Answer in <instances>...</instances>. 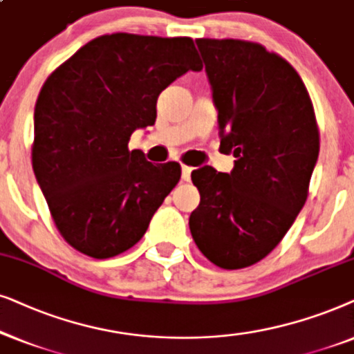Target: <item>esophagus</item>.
Listing matches in <instances>:
<instances>
[{
  "label": "esophagus",
  "instance_id": "1",
  "mask_svg": "<svg viewBox=\"0 0 354 354\" xmlns=\"http://www.w3.org/2000/svg\"><path fill=\"white\" fill-rule=\"evenodd\" d=\"M191 171H192L191 167H187V165H183V167H181V176H183V180L189 181V180H191Z\"/></svg>",
  "mask_w": 354,
  "mask_h": 354
}]
</instances>
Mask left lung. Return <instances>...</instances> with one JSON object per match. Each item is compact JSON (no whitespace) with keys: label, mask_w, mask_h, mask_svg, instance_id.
<instances>
[{"label":"left lung","mask_w":354,"mask_h":354,"mask_svg":"<svg viewBox=\"0 0 354 354\" xmlns=\"http://www.w3.org/2000/svg\"><path fill=\"white\" fill-rule=\"evenodd\" d=\"M218 110L220 149L232 173L194 169L201 204L189 216L197 248L236 270L277 248L308 199L319 157L314 106L299 74L261 44L196 40Z\"/></svg>","instance_id":"left-lung-1"}]
</instances>
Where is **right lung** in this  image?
Instances as JSON below:
<instances>
[{"label":"right lung","instance_id":"right-lung-1","mask_svg":"<svg viewBox=\"0 0 354 354\" xmlns=\"http://www.w3.org/2000/svg\"><path fill=\"white\" fill-rule=\"evenodd\" d=\"M202 63L189 37L111 34L48 75L34 113L32 167L53 221L79 252L108 259L133 248L181 178L129 150L152 126L163 88Z\"/></svg>","mask_w":354,"mask_h":354}]
</instances>
